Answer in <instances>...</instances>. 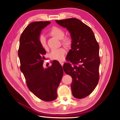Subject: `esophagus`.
<instances>
[{"label": "esophagus", "instance_id": "34e87169", "mask_svg": "<svg viewBox=\"0 0 120 120\" xmlns=\"http://www.w3.org/2000/svg\"><path fill=\"white\" fill-rule=\"evenodd\" d=\"M59 62H60V64L62 65V66H63V64H64V62H63V61H59Z\"/></svg>", "mask_w": 120, "mask_h": 120}]
</instances>
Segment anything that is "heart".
<instances>
[{
	"label": "heart",
	"instance_id": "obj_1",
	"mask_svg": "<svg viewBox=\"0 0 120 120\" xmlns=\"http://www.w3.org/2000/svg\"><path fill=\"white\" fill-rule=\"evenodd\" d=\"M49 34L54 36V37L58 38V39H61L62 43L65 46H70L72 42V40L71 38L69 37H64V31L61 28L58 27H52L50 30ZM39 42L42 47L46 50L48 49L47 46L46 39L43 35H41L39 37ZM65 49L63 47L57 49H52L51 53L49 54V57L52 60L61 61L63 60L64 58L65 54Z\"/></svg>",
	"mask_w": 120,
	"mask_h": 120
}]
</instances>
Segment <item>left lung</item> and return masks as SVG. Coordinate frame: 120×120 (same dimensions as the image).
Returning a JSON list of instances; mask_svg holds the SVG:
<instances>
[{"instance_id": "8db88e82", "label": "left lung", "mask_w": 120, "mask_h": 120, "mask_svg": "<svg viewBox=\"0 0 120 120\" xmlns=\"http://www.w3.org/2000/svg\"><path fill=\"white\" fill-rule=\"evenodd\" d=\"M71 33V48L66 58L71 63L64 64L65 73L73 78L72 94L82 99L93 91L99 80V45L90 27L77 18L56 20Z\"/></svg>"}]
</instances>
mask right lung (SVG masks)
Masks as SVG:
<instances>
[{
	"mask_svg": "<svg viewBox=\"0 0 120 120\" xmlns=\"http://www.w3.org/2000/svg\"><path fill=\"white\" fill-rule=\"evenodd\" d=\"M49 21L30 23L21 34L18 56L20 70L24 75L27 87L38 98L52 101L57 97V89L63 75V68L57 60L48 68L43 67L46 51L41 46L39 36L42 30Z\"/></svg>",
	"mask_w": 120,
	"mask_h": 120,
	"instance_id": "obj_1",
	"label": "right lung"
}]
</instances>
